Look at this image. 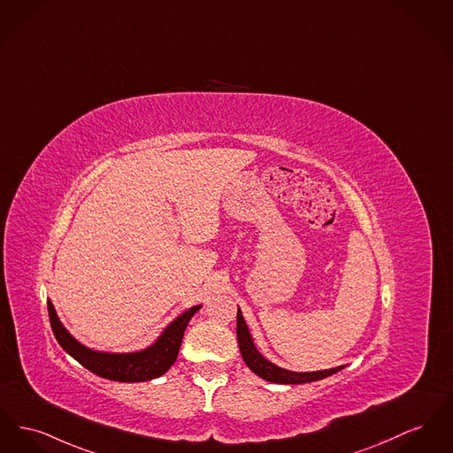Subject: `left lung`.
<instances>
[{
    "label": "left lung",
    "instance_id": "8db88e82",
    "mask_svg": "<svg viewBox=\"0 0 453 453\" xmlns=\"http://www.w3.org/2000/svg\"><path fill=\"white\" fill-rule=\"evenodd\" d=\"M236 334H238V344H240L241 356L246 366L255 372L257 376L264 378L266 381L272 383H280V385H301V383H311L319 381L326 376H332L341 370L346 368V365L330 368V370H319V372H291L286 368H280L273 363H270L265 356L257 349L253 335L242 319L240 308H238V325H236Z\"/></svg>",
    "mask_w": 453,
    "mask_h": 453
}]
</instances>
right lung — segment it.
<instances>
[{"label": "right lung", "mask_w": 453, "mask_h": 453, "mask_svg": "<svg viewBox=\"0 0 453 453\" xmlns=\"http://www.w3.org/2000/svg\"><path fill=\"white\" fill-rule=\"evenodd\" d=\"M202 308V304L191 306L181 315L173 319L162 332L159 337L142 350L134 352H107V350H96L90 347L83 346L79 342L61 323L58 317L51 299H48V311L50 321L53 328L54 337L73 359H77L83 368L88 372H96L112 381L123 383H136L159 378L160 374L167 372L180 352L181 341L187 330L188 321Z\"/></svg>", "instance_id": "1"}]
</instances>
